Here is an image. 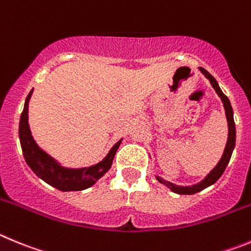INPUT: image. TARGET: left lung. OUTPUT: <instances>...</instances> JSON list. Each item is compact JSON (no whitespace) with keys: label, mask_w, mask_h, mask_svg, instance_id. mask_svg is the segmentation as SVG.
<instances>
[{"label":"left lung","mask_w":251,"mask_h":251,"mask_svg":"<svg viewBox=\"0 0 251 251\" xmlns=\"http://www.w3.org/2000/svg\"><path fill=\"white\" fill-rule=\"evenodd\" d=\"M200 71H201L202 74L206 76V78H209L210 83L213 85L214 90H215L216 94L219 95V98L221 99V101H223V103H224L225 114H226V119H227V126H229V134H227L226 146H225V150H224V153H223V156H221V160L218 162V165H216L215 168L211 170V173H210L201 182H199V184H196V185H193V186H185L184 187V186H177V185H175V184H171V182L166 181V180L161 179V177H159V176H157L156 179L159 180L161 184L166 185V186H168L171 191H174V193L181 194V195H191V194H196V193H199V191L204 190L205 187L210 186V185H213L214 182L218 181L219 177L223 175V173H224L225 169H226L227 164H229V161H230V157H231L232 150H234V148H235V134H236L235 123H234V117H232V107H231V105H230L229 99L226 98V95H224V92L221 91V89L219 87V85H218V82H216L215 78L210 75L206 70L202 69V67H200Z\"/></svg>","instance_id":"8db88e82"}]
</instances>
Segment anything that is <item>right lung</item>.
<instances>
[{
  "instance_id": "obj_1",
  "label": "right lung",
  "mask_w": 251,
  "mask_h": 251,
  "mask_svg": "<svg viewBox=\"0 0 251 251\" xmlns=\"http://www.w3.org/2000/svg\"><path fill=\"white\" fill-rule=\"evenodd\" d=\"M31 95H32V91L26 98L19 128L22 152H24L27 165L38 177H41L47 184L61 191H78L92 186L111 168L112 160L120 146L121 140L115 144L114 148L110 150L107 156L102 161L94 166L83 169L62 168L52 157L38 148L31 135L30 126H28V101H30Z\"/></svg>"
}]
</instances>
